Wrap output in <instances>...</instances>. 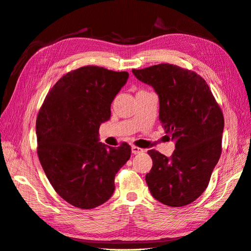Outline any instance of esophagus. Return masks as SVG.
Listing matches in <instances>:
<instances>
[{
  "label": "esophagus",
  "mask_w": 251,
  "mask_h": 251,
  "mask_svg": "<svg viewBox=\"0 0 251 251\" xmlns=\"http://www.w3.org/2000/svg\"><path fill=\"white\" fill-rule=\"evenodd\" d=\"M132 153H133L134 155H137V154H141V153H143V149H141V148H138V147H135V146H133V147H132Z\"/></svg>",
  "instance_id": "1"
}]
</instances>
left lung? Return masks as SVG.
Segmentation results:
<instances>
[{
    "instance_id": "8db88e82",
    "label": "left lung",
    "mask_w": 251,
    "mask_h": 251,
    "mask_svg": "<svg viewBox=\"0 0 251 251\" xmlns=\"http://www.w3.org/2000/svg\"><path fill=\"white\" fill-rule=\"evenodd\" d=\"M159 96V119L176 141L171 157L148 151L153 166L146 176L156 200L173 207L194 202L206 189L222 151L224 117L200 75L176 65L132 70Z\"/></svg>"
}]
</instances>
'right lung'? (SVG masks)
<instances>
[{
  "label": "right lung",
  "instance_id": "right-lung-1",
  "mask_svg": "<svg viewBox=\"0 0 251 251\" xmlns=\"http://www.w3.org/2000/svg\"><path fill=\"white\" fill-rule=\"evenodd\" d=\"M128 73L86 66L68 72L49 91L36 118L37 155L55 192L75 207L90 209L108 201L117 172L131 157L124 142H100V126Z\"/></svg>",
  "mask_w": 251,
  "mask_h": 251
}]
</instances>
